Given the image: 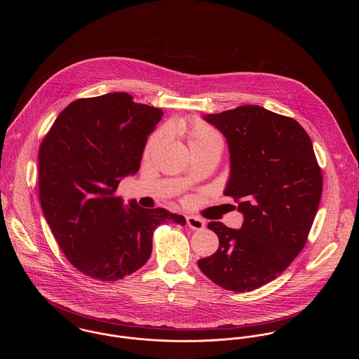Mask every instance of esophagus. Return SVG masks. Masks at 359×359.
Segmentation results:
<instances>
[{
	"label": "esophagus",
	"instance_id": "34e87169",
	"mask_svg": "<svg viewBox=\"0 0 359 359\" xmlns=\"http://www.w3.org/2000/svg\"><path fill=\"white\" fill-rule=\"evenodd\" d=\"M187 224L188 227L192 229V230H202L205 227V221L198 218V217L189 215V217H187Z\"/></svg>",
	"mask_w": 359,
	"mask_h": 359
}]
</instances>
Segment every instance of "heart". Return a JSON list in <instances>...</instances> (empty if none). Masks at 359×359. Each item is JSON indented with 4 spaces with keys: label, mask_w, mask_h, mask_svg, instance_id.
<instances>
[{
    "label": "heart",
    "mask_w": 359,
    "mask_h": 359,
    "mask_svg": "<svg viewBox=\"0 0 359 359\" xmlns=\"http://www.w3.org/2000/svg\"><path fill=\"white\" fill-rule=\"evenodd\" d=\"M179 130L186 136L188 144L194 152L203 151L210 147H214L217 144H222V140L219 133L205 121L199 118H192L187 122H180L179 123ZM163 138V132H157L149 137L145 149H144V156H149L154 151V148L158 145V142Z\"/></svg>",
    "instance_id": "b5f03b06"
}]
</instances>
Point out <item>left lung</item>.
I'll list each match as a JSON object with an SVG mask.
<instances>
[{
  "instance_id": "obj_1",
  "label": "left lung",
  "mask_w": 359,
  "mask_h": 359,
  "mask_svg": "<svg viewBox=\"0 0 359 359\" xmlns=\"http://www.w3.org/2000/svg\"><path fill=\"white\" fill-rule=\"evenodd\" d=\"M205 118L227 140L231 172L224 195L238 203L243 223L239 230L208 223L219 248L198 266L224 290L250 292L303 250L322 198V170L307 132L293 118L257 104Z\"/></svg>"
}]
</instances>
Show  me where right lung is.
I'll list each match as a JSON object with an SVG mask.
<instances>
[{
    "mask_svg": "<svg viewBox=\"0 0 359 359\" xmlns=\"http://www.w3.org/2000/svg\"><path fill=\"white\" fill-rule=\"evenodd\" d=\"M161 109L128 93L81 98L57 116L39 149V198L62 252L81 273L117 281L152 253L161 223L184 226L182 215L142 208L117 195L121 179L140 170L147 137Z\"/></svg>",
    "mask_w": 359,
    "mask_h": 359,
    "instance_id": "add662e5",
    "label": "right lung"
}]
</instances>
